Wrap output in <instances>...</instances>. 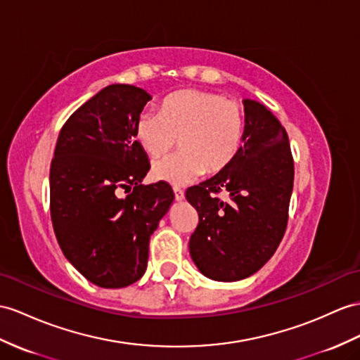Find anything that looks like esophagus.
Segmentation results:
<instances>
[{
	"label": "esophagus",
	"instance_id": "34e87169",
	"mask_svg": "<svg viewBox=\"0 0 360 360\" xmlns=\"http://www.w3.org/2000/svg\"><path fill=\"white\" fill-rule=\"evenodd\" d=\"M174 194H175V200L177 201H181L183 198H185V192H183V189H180L177 186L174 188Z\"/></svg>",
	"mask_w": 360,
	"mask_h": 360
}]
</instances>
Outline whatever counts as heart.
<instances>
[{
	"instance_id": "b5f03b06",
	"label": "heart",
	"mask_w": 360,
	"mask_h": 360,
	"mask_svg": "<svg viewBox=\"0 0 360 360\" xmlns=\"http://www.w3.org/2000/svg\"><path fill=\"white\" fill-rule=\"evenodd\" d=\"M244 131L238 103L200 90L166 96L159 112L145 111L136 122V137L151 157L168 153L179 139L180 151L153 163L154 177L172 185L226 169L241 150Z\"/></svg>"
}]
</instances>
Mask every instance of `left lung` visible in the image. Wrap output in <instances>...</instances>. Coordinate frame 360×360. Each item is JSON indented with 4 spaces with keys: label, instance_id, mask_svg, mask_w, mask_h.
I'll use <instances>...</instances> for the list:
<instances>
[{
    "label": "left lung",
    "instance_id": "8db88e82",
    "mask_svg": "<svg viewBox=\"0 0 360 360\" xmlns=\"http://www.w3.org/2000/svg\"><path fill=\"white\" fill-rule=\"evenodd\" d=\"M246 131L235 160L186 191L198 226L189 253L205 276L240 281L258 271L281 243L293 191V157L285 128L264 105L244 99ZM224 191L228 198L217 197Z\"/></svg>",
    "mask_w": 360,
    "mask_h": 360
}]
</instances>
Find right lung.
Listing matches in <instances>:
<instances>
[{
    "instance_id": "right-lung-1",
    "label": "right lung",
    "mask_w": 360,
    "mask_h": 360,
    "mask_svg": "<svg viewBox=\"0 0 360 360\" xmlns=\"http://www.w3.org/2000/svg\"><path fill=\"white\" fill-rule=\"evenodd\" d=\"M148 101L151 96L134 85L105 86L68 117L50 166L60 250L103 288L143 276L150 238L174 200L168 183L142 185L150 162L136 140V122Z\"/></svg>"
}]
</instances>
